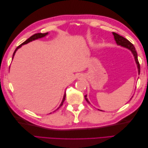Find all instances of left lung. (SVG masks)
<instances>
[{"label":"left lung","mask_w":148,"mask_h":148,"mask_svg":"<svg viewBox=\"0 0 148 148\" xmlns=\"http://www.w3.org/2000/svg\"><path fill=\"white\" fill-rule=\"evenodd\" d=\"M113 35L114 36V39L115 40L116 43L117 44V45H120V46L124 47L125 48H127V49H129V50H130L132 51V53L133 54V56L135 57V61H136V63L137 64L138 69V73L140 74V63H139V62H138L137 52L135 50V47H134V46H133V44L130 42L128 39L123 38V36H120V35L117 34L116 33H113ZM84 97H85V99H86V101L88 102V103L90 104V102H89V101L88 100L87 95H85ZM131 99H132V98L130 99V100Z\"/></svg>","instance_id":"obj_1"}]
</instances>
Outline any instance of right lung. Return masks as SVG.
<instances>
[{
    "instance_id": "obj_1",
    "label": "right lung",
    "mask_w": 148,
    "mask_h": 148,
    "mask_svg": "<svg viewBox=\"0 0 148 148\" xmlns=\"http://www.w3.org/2000/svg\"><path fill=\"white\" fill-rule=\"evenodd\" d=\"M47 34H48V33H36V34H34L33 35V36H31L29 38H28L27 40H26V41H25V42H23V43L21 44L20 46H18V47L16 48L15 51H14V52H13L12 59H13V57H14V56H15V53L16 51H17V49H19L20 47H21L22 45H24V44H27V43H28V42H31V41H34V40L38 39H39V38H43V37H44V36H46ZM65 97H66V92H65L64 97H63V99H62V102H61V104H60V106H59V107H58V109H59L60 107L62 105H63V103H64V101H65ZM55 111H56V110H55ZM55 111H54V112H55Z\"/></svg>"
}]
</instances>
